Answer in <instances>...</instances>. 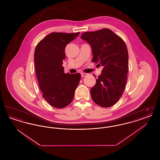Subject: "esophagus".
<instances>
[{
  "instance_id": "34e87169",
  "label": "esophagus",
  "mask_w": 160,
  "mask_h": 160,
  "mask_svg": "<svg viewBox=\"0 0 160 160\" xmlns=\"http://www.w3.org/2000/svg\"><path fill=\"white\" fill-rule=\"evenodd\" d=\"M88 74H87V73H84V72H82V73H81V76L82 77H83L87 76Z\"/></svg>"
}]
</instances>
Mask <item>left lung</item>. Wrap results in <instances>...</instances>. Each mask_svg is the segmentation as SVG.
Listing matches in <instances>:
<instances>
[{"label":"left lung","instance_id":"8db88e82","mask_svg":"<svg viewBox=\"0 0 160 160\" xmlns=\"http://www.w3.org/2000/svg\"><path fill=\"white\" fill-rule=\"evenodd\" d=\"M81 38L91 46L92 62L103 67L101 74L91 89L92 99L99 106L112 107L122 97L127 83V46L122 38L107 28L84 32Z\"/></svg>","mask_w":160,"mask_h":160}]
</instances>
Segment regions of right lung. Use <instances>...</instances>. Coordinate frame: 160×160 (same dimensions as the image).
Instances as JSON below:
<instances>
[{"label": "right lung", "instance_id": "right-lung-1", "mask_svg": "<svg viewBox=\"0 0 160 160\" xmlns=\"http://www.w3.org/2000/svg\"><path fill=\"white\" fill-rule=\"evenodd\" d=\"M80 32H52L36 46L34 61L36 75L42 97L54 108H62L72 101L81 74L64 72L66 46Z\"/></svg>", "mask_w": 160, "mask_h": 160}]
</instances>
